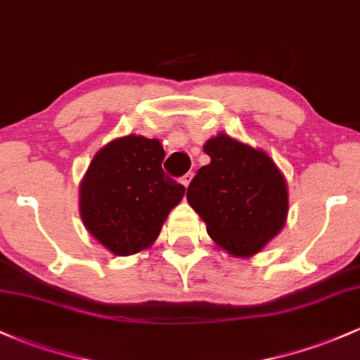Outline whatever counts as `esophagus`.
Masks as SVG:
<instances>
[{
  "label": "esophagus",
  "mask_w": 360,
  "mask_h": 360,
  "mask_svg": "<svg viewBox=\"0 0 360 360\" xmlns=\"http://www.w3.org/2000/svg\"><path fill=\"white\" fill-rule=\"evenodd\" d=\"M192 176H194V173H185V175L181 176V184H184L185 187H188V184H191Z\"/></svg>",
  "instance_id": "obj_1"
}]
</instances>
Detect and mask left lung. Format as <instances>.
<instances>
[{
  "instance_id": "left-lung-1",
  "label": "left lung",
  "mask_w": 360,
  "mask_h": 360,
  "mask_svg": "<svg viewBox=\"0 0 360 360\" xmlns=\"http://www.w3.org/2000/svg\"><path fill=\"white\" fill-rule=\"evenodd\" d=\"M204 153L211 163L199 168L188 185V204L219 247L238 257L252 256L285 225L283 175L268 154L225 134L207 141Z\"/></svg>"
}]
</instances>
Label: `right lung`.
Returning <instances> with one entry per match:
<instances>
[{
    "instance_id": "obj_1",
    "label": "right lung",
    "mask_w": 360,
    "mask_h": 360,
    "mask_svg": "<svg viewBox=\"0 0 360 360\" xmlns=\"http://www.w3.org/2000/svg\"><path fill=\"white\" fill-rule=\"evenodd\" d=\"M165 149L142 135L111 141L94 156L80 184V216L115 256L141 252L158 238L185 187L161 168Z\"/></svg>"
}]
</instances>
